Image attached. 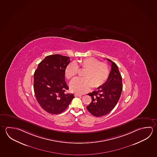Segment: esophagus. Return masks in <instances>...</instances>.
<instances>
[{
    "label": "esophagus",
    "instance_id": "34e87169",
    "mask_svg": "<svg viewBox=\"0 0 157 157\" xmlns=\"http://www.w3.org/2000/svg\"><path fill=\"white\" fill-rule=\"evenodd\" d=\"M74 96L75 97H80L82 96V94H75Z\"/></svg>",
    "mask_w": 157,
    "mask_h": 157
}]
</instances>
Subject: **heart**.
Segmentation results:
<instances>
[{"label":"heart","instance_id":"1","mask_svg":"<svg viewBox=\"0 0 157 157\" xmlns=\"http://www.w3.org/2000/svg\"><path fill=\"white\" fill-rule=\"evenodd\" d=\"M80 67L86 70L83 77L76 78L70 83L72 91L83 94L88 91L91 87L98 88L102 86L108 79L109 75V66L105 63L100 62L94 57H90L80 60ZM78 66L75 62L70 63L66 67L65 76L71 79L77 74Z\"/></svg>","mask_w":157,"mask_h":157}]
</instances>
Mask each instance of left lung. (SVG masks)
<instances>
[{
	"mask_svg": "<svg viewBox=\"0 0 157 157\" xmlns=\"http://www.w3.org/2000/svg\"><path fill=\"white\" fill-rule=\"evenodd\" d=\"M111 63V70L108 79L96 91L88 94L92 98L91 102L86 107L95 117H102L111 111L116 105L122 91V78L117 65Z\"/></svg>",
	"mask_w": 157,
	"mask_h": 157,
	"instance_id": "left-lung-1",
	"label": "left lung"
}]
</instances>
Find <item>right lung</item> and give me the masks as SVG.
<instances>
[{
	"mask_svg": "<svg viewBox=\"0 0 157 157\" xmlns=\"http://www.w3.org/2000/svg\"><path fill=\"white\" fill-rule=\"evenodd\" d=\"M70 57L59 54L48 55L40 62L34 75V90L41 108L51 114L64 111L74 98L66 94L68 86L65 80Z\"/></svg>",
	"mask_w": 157,
	"mask_h": 157,
	"instance_id": "right-lung-1",
	"label": "right lung"
}]
</instances>
